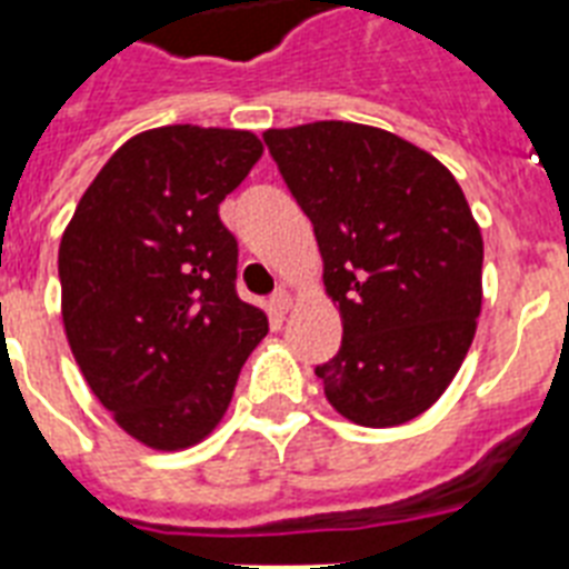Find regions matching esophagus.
<instances>
[{
    "instance_id": "34e87169",
    "label": "esophagus",
    "mask_w": 569,
    "mask_h": 569,
    "mask_svg": "<svg viewBox=\"0 0 569 569\" xmlns=\"http://www.w3.org/2000/svg\"><path fill=\"white\" fill-rule=\"evenodd\" d=\"M268 310L274 312V316H286V312L292 310V295L286 292V289H277L271 295V301H268Z\"/></svg>"
}]
</instances>
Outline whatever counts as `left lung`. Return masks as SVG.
Segmentation results:
<instances>
[{
    "instance_id": "1",
    "label": "left lung",
    "mask_w": 569,
    "mask_h": 569,
    "mask_svg": "<svg viewBox=\"0 0 569 569\" xmlns=\"http://www.w3.org/2000/svg\"><path fill=\"white\" fill-rule=\"evenodd\" d=\"M262 141L312 221L342 346L316 366L325 396L366 428L425 413L467 357L485 241L458 180L405 138L342 120Z\"/></svg>"
}]
</instances>
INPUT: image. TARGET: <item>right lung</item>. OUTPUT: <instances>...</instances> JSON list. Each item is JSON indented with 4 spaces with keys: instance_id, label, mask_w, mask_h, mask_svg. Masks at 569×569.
<instances>
[{
    "instance_id": "1",
    "label": "right lung",
    "mask_w": 569,
    "mask_h": 569,
    "mask_svg": "<svg viewBox=\"0 0 569 569\" xmlns=\"http://www.w3.org/2000/svg\"><path fill=\"white\" fill-rule=\"evenodd\" d=\"M241 129L182 123L129 138L58 248L70 351L114 422L150 449L200 442L268 333L236 292L239 244L218 206L259 162Z\"/></svg>"
}]
</instances>
